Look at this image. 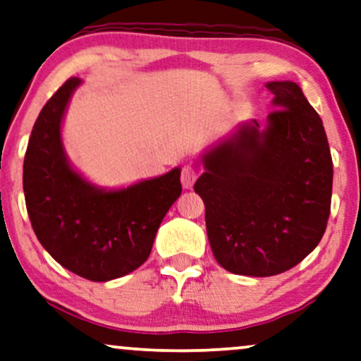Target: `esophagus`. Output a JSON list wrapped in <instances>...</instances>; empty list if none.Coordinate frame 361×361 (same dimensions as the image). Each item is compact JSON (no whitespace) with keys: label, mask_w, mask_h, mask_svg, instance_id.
Masks as SVG:
<instances>
[{"label":"esophagus","mask_w":361,"mask_h":361,"mask_svg":"<svg viewBox=\"0 0 361 361\" xmlns=\"http://www.w3.org/2000/svg\"><path fill=\"white\" fill-rule=\"evenodd\" d=\"M196 178H198V170H196L195 165L183 166V170H181V185H183V188H191L195 185Z\"/></svg>","instance_id":"esophagus-1"}]
</instances>
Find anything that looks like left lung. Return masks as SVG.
I'll use <instances>...</instances> for the list:
<instances>
[{"mask_svg": "<svg viewBox=\"0 0 361 361\" xmlns=\"http://www.w3.org/2000/svg\"><path fill=\"white\" fill-rule=\"evenodd\" d=\"M267 128L243 125L203 155L195 183L213 254L226 271L269 277L317 247L330 216L334 163L324 123L295 82H269Z\"/></svg>", "mask_w": 361, "mask_h": 361, "instance_id": "left-lung-1", "label": "left lung"}]
</instances>
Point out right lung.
Wrapping results in <instances>:
<instances>
[{
	"instance_id": "add662e5",
	"label": "right lung",
	"mask_w": 361,
	"mask_h": 361,
	"mask_svg": "<svg viewBox=\"0 0 361 361\" xmlns=\"http://www.w3.org/2000/svg\"><path fill=\"white\" fill-rule=\"evenodd\" d=\"M79 84L67 79L42 107L24 155L23 188L42 247L77 276L105 282L150 256L166 211L181 195L180 168L118 191L87 183L69 166L61 143L62 115Z\"/></svg>"
}]
</instances>
